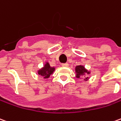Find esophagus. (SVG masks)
I'll return each instance as SVG.
<instances>
[{"mask_svg":"<svg viewBox=\"0 0 121 121\" xmlns=\"http://www.w3.org/2000/svg\"><path fill=\"white\" fill-rule=\"evenodd\" d=\"M61 65L63 67H68L69 66V64L67 63H62L61 64Z\"/></svg>","mask_w":121,"mask_h":121,"instance_id":"obj_1","label":"esophagus"}]
</instances>
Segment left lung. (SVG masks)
Segmentation results:
<instances>
[{
  "mask_svg": "<svg viewBox=\"0 0 121 121\" xmlns=\"http://www.w3.org/2000/svg\"><path fill=\"white\" fill-rule=\"evenodd\" d=\"M75 72H76V75H77V78H80V76L85 75V73L86 74H90V72L88 71L86 69L84 68V66L82 65H78L75 68ZM88 79V77H85L84 80L87 81Z\"/></svg>",
  "mask_w": 121,
  "mask_h": 121,
  "instance_id": "8db88e82",
  "label": "left lung"
}]
</instances>
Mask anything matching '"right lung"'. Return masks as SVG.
I'll list each match as a JSON object with an SVG mask.
<instances>
[{
    "label": "right lung",
    "mask_w": 121,
    "mask_h": 121,
    "mask_svg": "<svg viewBox=\"0 0 121 121\" xmlns=\"http://www.w3.org/2000/svg\"><path fill=\"white\" fill-rule=\"evenodd\" d=\"M54 67H50V64L48 63H46L44 65V66L43 68H42L40 70H39L38 73L41 77H43V78H48L50 76V75H52L53 72L54 71Z\"/></svg>",
    "instance_id": "add662e5"
}]
</instances>
